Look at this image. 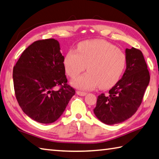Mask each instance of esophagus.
<instances>
[{
    "label": "esophagus",
    "instance_id": "obj_1",
    "mask_svg": "<svg viewBox=\"0 0 159 159\" xmlns=\"http://www.w3.org/2000/svg\"><path fill=\"white\" fill-rule=\"evenodd\" d=\"M77 94L78 95H80V96H85V95H86V94H87V93L77 91Z\"/></svg>",
    "mask_w": 159,
    "mask_h": 159
}]
</instances>
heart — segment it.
I'll return each instance as SVG.
<instances>
[{
    "label": "heart",
    "mask_w": 159,
    "mask_h": 159,
    "mask_svg": "<svg viewBox=\"0 0 159 159\" xmlns=\"http://www.w3.org/2000/svg\"><path fill=\"white\" fill-rule=\"evenodd\" d=\"M126 56L121 50L104 40L86 41L70 50L64 58V66L72 78L86 69L88 72L74 80L73 85L80 90L98 87L106 89L118 82L126 66Z\"/></svg>",
    "instance_id": "obj_1"
}]
</instances>
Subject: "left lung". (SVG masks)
Returning a JSON list of instances; mask_svg holds the SVG:
<instances>
[{"instance_id":"8db88e82","label":"left lung","mask_w":159,"mask_h":159,"mask_svg":"<svg viewBox=\"0 0 159 159\" xmlns=\"http://www.w3.org/2000/svg\"><path fill=\"white\" fill-rule=\"evenodd\" d=\"M126 70L109 94L98 95L95 116L102 122L112 125L131 118L139 109L149 84L150 76L140 50L131 48L125 50Z\"/></svg>"}]
</instances>
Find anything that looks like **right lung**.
Here are the masks:
<instances>
[{
    "label": "right lung",
    "mask_w": 159,
    "mask_h": 159,
    "mask_svg": "<svg viewBox=\"0 0 159 159\" xmlns=\"http://www.w3.org/2000/svg\"><path fill=\"white\" fill-rule=\"evenodd\" d=\"M60 45L55 39L34 41L13 69L15 95L23 111L43 124L55 122L75 91L68 85ZM61 89L55 91V86Z\"/></svg>",
    "instance_id": "obj_1"
}]
</instances>
